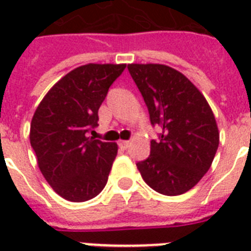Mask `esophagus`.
Returning a JSON list of instances; mask_svg holds the SVG:
<instances>
[{"instance_id": "1", "label": "esophagus", "mask_w": 251, "mask_h": 251, "mask_svg": "<svg viewBox=\"0 0 251 251\" xmlns=\"http://www.w3.org/2000/svg\"><path fill=\"white\" fill-rule=\"evenodd\" d=\"M118 145H120V147H121V149L126 150L130 146V141H120L118 142Z\"/></svg>"}]
</instances>
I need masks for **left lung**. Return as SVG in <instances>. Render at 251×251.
Wrapping results in <instances>:
<instances>
[{
    "mask_svg": "<svg viewBox=\"0 0 251 251\" xmlns=\"http://www.w3.org/2000/svg\"><path fill=\"white\" fill-rule=\"evenodd\" d=\"M130 75L149 108L152 125L150 156L137 163L142 178L157 193L179 195L201 181L214 161L219 129L201 91L178 70L161 64H129Z\"/></svg>",
    "mask_w": 251,
    "mask_h": 251,
    "instance_id": "obj_1",
    "label": "left lung"
}]
</instances>
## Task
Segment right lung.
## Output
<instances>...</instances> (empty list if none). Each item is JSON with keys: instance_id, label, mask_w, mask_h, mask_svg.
Returning a JSON list of instances; mask_svg holds the SVG:
<instances>
[{"instance_id": "1", "label": "right lung", "mask_w": 251, "mask_h": 251, "mask_svg": "<svg viewBox=\"0 0 251 251\" xmlns=\"http://www.w3.org/2000/svg\"><path fill=\"white\" fill-rule=\"evenodd\" d=\"M125 64H87L62 76L33 113L29 142L40 172L57 194L84 202L100 193L117 156V143L88 137L99 108Z\"/></svg>"}]
</instances>
